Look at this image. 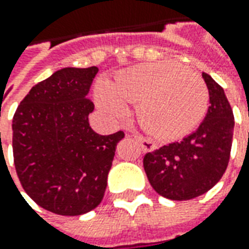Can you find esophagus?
Here are the masks:
<instances>
[{
  "mask_svg": "<svg viewBox=\"0 0 249 249\" xmlns=\"http://www.w3.org/2000/svg\"><path fill=\"white\" fill-rule=\"evenodd\" d=\"M133 137L136 139L137 142H139V144L142 145V148L144 149V151H154V149L158 148V145H156L154 142H151V140H148V139L142 137V135H139V133L133 135Z\"/></svg>",
  "mask_w": 249,
  "mask_h": 249,
  "instance_id": "obj_1",
  "label": "esophagus"
}]
</instances>
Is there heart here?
Returning <instances> with one entry per match:
<instances>
[{
  "label": "heart",
  "instance_id": "heart-1",
  "mask_svg": "<svg viewBox=\"0 0 249 249\" xmlns=\"http://www.w3.org/2000/svg\"><path fill=\"white\" fill-rule=\"evenodd\" d=\"M95 100L113 120L137 104L139 123L160 139L186 136L208 110L209 90L201 75L175 62H155L121 71L112 85L101 82Z\"/></svg>",
  "mask_w": 249,
  "mask_h": 249
}]
</instances>
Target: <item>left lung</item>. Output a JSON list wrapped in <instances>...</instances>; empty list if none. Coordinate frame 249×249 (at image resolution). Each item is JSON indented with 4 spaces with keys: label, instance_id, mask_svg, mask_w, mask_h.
Segmentation results:
<instances>
[{
    "label": "left lung",
    "instance_id": "8db88e82",
    "mask_svg": "<svg viewBox=\"0 0 249 249\" xmlns=\"http://www.w3.org/2000/svg\"><path fill=\"white\" fill-rule=\"evenodd\" d=\"M210 107L196 132L144 156L154 190L173 201H187L210 190L225 173L233 139L234 117L224 89L202 72Z\"/></svg>",
    "mask_w": 249,
    "mask_h": 249
}]
</instances>
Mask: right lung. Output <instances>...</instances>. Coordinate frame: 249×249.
Returning <instances> with one entry per match:
<instances>
[{
  "mask_svg": "<svg viewBox=\"0 0 249 249\" xmlns=\"http://www.w3.org/2000/svg\"><path fill=\"white\" fill-rule=\"evenodd\" d=\"M98 69L66 67L29 90L13 117V158L22 189L43 209L81 215L95 209L124 132L102 136L89 124Z\"/></svg>",
  "mask_w": 249,
  "mask_h": 249,
  "instance_id": "add662e5",
  "label": "right lung"
}]
</instances>
